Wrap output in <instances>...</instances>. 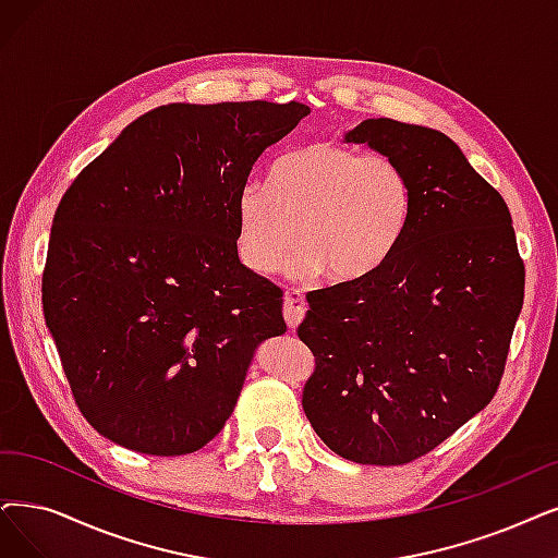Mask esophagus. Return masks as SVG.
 <instances>
[{"label": "esophagus", "instance_id": "obj_1", "mask_svg": "<svg viewBox=\"0 0 558 558\" xmlns=\"http://www.w3.org/2000/svg\"><path fill=\"white\" fill-rule=\"evenodd\" d=\"M304 314H306V300H304L302 291H298V288H288L286 300H283V316H286L288 327L295 329L300 325V320L304 318Z\"/></svg>", "mask_w": 558, "mask_h": 558}]
</instances>
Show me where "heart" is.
I'll list each match as a JSON object with an SVG mask.
<instances>
[{
	"label": "heart",
	"mask_w": 558,
	"mask_h": 558,
	"mask_svg": "<svg viewBox=\"0 0 558 558\" xmlns=\"http://www.w3.org/2000/svg\"><path fill=\"white\" fill-rule=\"evenodd\" d=\"M412 206V181L396 160L311 142L281 155L270 183L250 181L238 192V252L250 270L267 275L298 238L288 275L360 281L393 256Z\"/></svg>",
	"instance_id": "heart-1"
}]
</instances>
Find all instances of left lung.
Here are the masks:
<instances>
[{"mask_svg":"<svg viewBox=\"0 0 558 558\" xmlns=\"http://www.w3.org/2000/svg\"><path fill=\"white\" fill-rule=\"evenodd\" d=\"M345 142L403 167L414 206L380 270L306 295L298 337L316 371L302 408L341 458L405 464L497 393L524 302V263L501 194L444 132L366 119Z\"/></svg>","mask_w":558,"mask_h":558,"instance_id":"8db88e82","label":"left lung"}]
</instances>
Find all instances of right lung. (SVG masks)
<instances>
[{
	"mask_svg": "<svg viewBox=\"0 0 558 558\" xmlns=\"http://www.w3.org/2000/svg\"><path fill=\"white\" fill-rule=\"evenodd\" d=\"M302 102H171L132 121L54 213L43 314L86 421L146 456L198 451L233 414L281 288L238 256L235 202Z\"/></svg>",
	"mask_w": 558,
	"mask_h": 558,
	"instance_id": "1",
	"label": "right lung"
}]
</instances>
